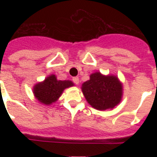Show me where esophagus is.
I'll use <instances>...</instances> for the list:
<instances>
[{"instance_id":"obj_1","label":"esophagus","mask_w":157,"mask_h":157,"mask_svg":"<svg viewBox=\"0 0 157 157\" xmlns=\"http://www.w3.org/2000/svg\"><path fill=\"white\" fill-rule=\"evenodd\" d=\"M73 82L75 83L76 85H78V84L79 83V78H78V77H74L73 78Z\"/></svg>"}]
</instances>
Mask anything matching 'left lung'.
I'll list each match as a JSON object with an SVG mask.
<instances>
[{
    "label": "left lung",
    "mask_w": 157,
    "mask_h": 157,
    "mask_svg": "<svg viewBox=\"0 0 157 157\" xmlns=\"http://www.w3.org/2000/svg\"><path fill=\"white\" fill-rule=\"evenodd\" d=\"M81 89L89 105L99 111L113 109L121 102L123 95V83L117 76L105 75L100 71L92 73Z\"/></svg>",
    "instance_id": "1"
}]
</instances>
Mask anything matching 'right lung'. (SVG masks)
<instances>
[{"label":"right lung","instance_id":"right-lung-1","mask_svg":"<svg viewBox=\"0 0 157 157\" xmlns=\"http://www.w3.org/2000/svg\"><path fill=\"white\" fill-rule=\"evenodd\" d=\"M74 85L70 80H58L52 74L47 76L44 81L35 84L33 87V94L39 103L49 106L58 101L65 89Z\"/></svg>","mask_w":157,"mask_h":157}]
</instances>
